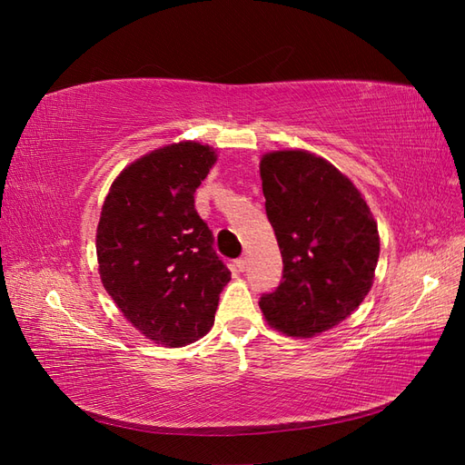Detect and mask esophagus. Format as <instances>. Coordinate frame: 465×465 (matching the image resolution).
Instances as JSON below:
<instances>
[{
  "label": "esophagus",
  "instance_id": "34e87169",
  "mask_svg": "<svg viewBox=\"0 0 465 465\" xmlns=\"http://www.w3.org/2000/svg\"><path fill=\"white\" fill-rule=\"evenodd\" d=\"M246 265H248V260H246V256H244V258H238V260H236V267H238V272H244V270H246Z\"/></svg>",
  "mask_w": 465,
  "mask_h": 465
}]
</instances>
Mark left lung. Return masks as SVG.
<instances>
[{
	"label": "left lung",
	"instance_id": "8db88e82",
	"mask_svg": "<svg viewBox=\"0 0 465 465\" xmlns=\"http://www.w3.org/2000/svg\"><path fill=\"white\" fill-rule=\"evenodd\" d=\"M260 176L283 256V281L260 301L263 318L289 337L320 335L369 294L380 256L378 224L351 178L316 153H265Z\"/></svg>",
	"mask_w": 465,
	"mask_h": 465
}]
</instances>
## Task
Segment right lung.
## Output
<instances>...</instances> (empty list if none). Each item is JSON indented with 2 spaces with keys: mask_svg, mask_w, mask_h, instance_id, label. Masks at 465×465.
Listing matches in <instances>:
<instances>
[{
  "mask_svg": "<svg viewBox=\"0 0 465 465\" xmlns=\"http://www.w3.org/2000/svg\"><path fill=\"white\" fill-rule=\"evenodd\" d=\"M217 159V149L200 142L149 151L114 178L101 209L96 260L103 287L124 318L163 347L203 337L231 281L193 205Z\"/></svg>",
  "mask_w": 465,
  "mask_h": 465,
  "instance_id": "right-lung-1",
  "label": "right lung"
}]
</instances>
